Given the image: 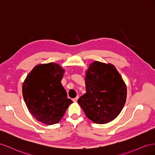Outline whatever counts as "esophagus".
Segmentation results:
<instances>
[{"mask_svg": "<svg viewBox=\"0 0 155 155\" xmlns=\"http://www.w3.org/2000/svg\"><path fill=\"white\" fill-rule=\"evenodd\" d=\"M78 98H79V96H77L76 97H75V98L73 99V102H77V100L78 99Z\"/></svg>", "mask_w": 155, "mask_h": 155, "instance_id": "34e87169", "label": "esophagus"}]
</instances>
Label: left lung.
I'll list each match as a JSON object with an SVG mask.
<instances>
[{
	"mask_svg": "<svg viewBox=\"0 0 155 155\" xmlns=\"http://www.w3.org/2000/svg\"><path fill=\"white\" fill-rule=\"evenodd\" d=\"M86 93L78 100L86 116L97 124L111 121L121 112L127 98V87L112 64L95 61L86 75Z\"/></svg>",
	"mask_w": 155,
	"mask_h": 155,
	"instance_id": "obj_1",
	"label": "left lung"
}]
</instances>
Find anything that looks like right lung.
I'll return each instance as SVG.
<instances>
[{"label": "right lung", "mask_w": 155, "mask_h": 155, "mask_svg": "<svg viewBox=\"0 0 155 155\" xmlns=\"http://www.w3.org/2000/svg\"><path fill=\"white\" fill-rule=\"evenodd\" d=\"M64 69L55 63L36 66L23 84V99L30 114L45 125L58 123L73 103L61 81Z\"/></svg>", "instance_id": "add662e5"}]
</instances>
